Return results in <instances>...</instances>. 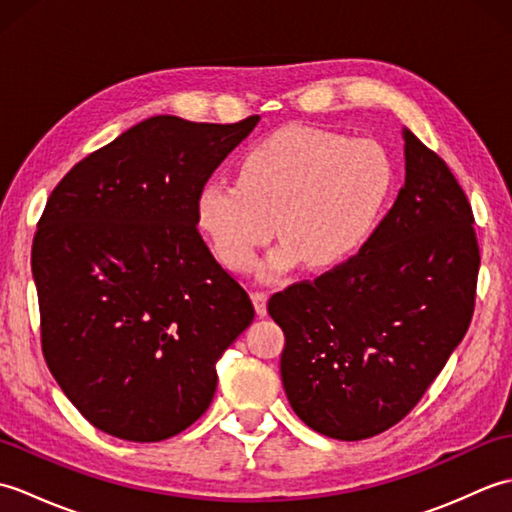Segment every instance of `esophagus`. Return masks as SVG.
Listing matches in <instances>:
<instances>
[{
    "mask_svg": "<svg viewBox=\"0 0 512 512\" xmlns=\"http://www.w3.org/2000/svg\"><path fill=\"white\" fill-rule=\"evenodd\" d=\"M250 299H253V303H255V312L259 314V317H264V314H266L268 292H264V290H255V292H250Z\"/></svg>",
    "mask_w": 512,
    "mask_h": 512,
    "instance_id": "obj_1",
    "label": "esophagus"
}]
</instances>
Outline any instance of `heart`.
I'll use <instances>...</instances> for the list:
<instances>
[{"label":"heart","mask_w":512,"mask_h":512,"mask_svg":"<svg viewBox=\"0 0 512 512\" xmlns=\"http://www.w3.org/2000/svg\"><path fill=\"white\" fill-rule=\"evenodd\" d=\"M394 187V165L372 138L292 125L242 158L237 182L209 180L195 198L200 231L233 270H246L275 235L284 239L262 275L279 277L301 259L330 270L372 237Z\"/></svg>","instance_id":"obj_1"}]
</instances>
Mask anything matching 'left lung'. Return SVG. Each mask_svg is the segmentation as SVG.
<instances>
[{"label": "left lung", "instance_id": "obj_1", "mask_svg": "<svg viewBox=\"0 0 512 512\" xmlns=\"http://www.w3.org/2000/svg\"><path fill=\"white\" fill-rule=\"evenodd\" d=\"M405 187L345 264L275 292L290 407L334 440L400 422L447 365L475 308L480 246L466 193L436 151L402 129Z\"/></svg>", "mask_w": 512, "mask_h": 512}]
</instances>
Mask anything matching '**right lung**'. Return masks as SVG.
<instances>
[{
  "label": "right lung",
  "instance_id": "1",
  "mask_svg": "<svg viewBox=\"0 0 512 512\" xmlns=\"http://www.w3.org/2000/svg\"><path fill=\"white\" fill-rule=\"evenodd\" d=\"M259 116H151L74 165L32 242L41 350L96 429L160 442L209 409L215 363L255 317L198 233L195 198Z\"/></svg>",
  "mask_w": 512,
  "mask_h": 512
}]
</instances>
